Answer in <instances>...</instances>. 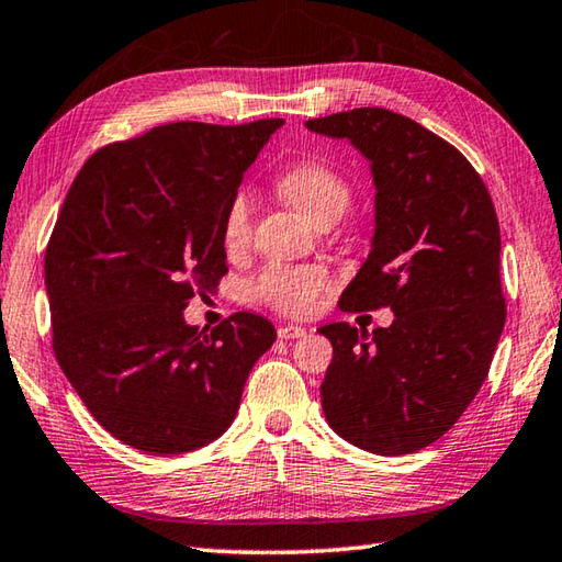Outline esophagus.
Masks as SVG:
<instances>
[{
    "instance_id": "obj_1",
    "label": "esophagus",
    "mask_w": 562,
    "mask_h": 562,
    "mask_svg": "<svg viewBox=\"0 0 562 562\" xmlns=\"http://www.w3.org/2000/svg\"><path fill=\"white\" fill-rule=\"evenodd\" d=\"M305 335V327L301 325H281L279 327V337L281 340H295V337H303Z\"/></svg>"
}]
</instances>
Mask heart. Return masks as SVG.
I'll return each instance as SVG.
<instances>
[{
  "mask_svg": "<svg viewBox=\"0 0 562 562\" xmlns=\"http://www.w3.org/2000/svg\"><path fill=\"white\" fill-rule=\"evenodd\" d=\"M279 193L311 220L321 225L327 220H340L352 203V188L347 178L321 158H303L285 168L277 181ZM251 237V193L237 190L222 217V247L237 254L249 245ZM330 289V277L315 263H269L251 283L254 295L261 303L281 313L303 315L313 311L317 299Z\"/></svg>",
  "mask_w": 562,
  "mask_h": 562,
  "instance_id": "heart-1",
  "label": "heart"
}]
</instances>
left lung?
I'll use <instances>...</instances> for the list:
<instances>
[{"label":"left lung","mask_w":562,"mask_h":562,"mask_svg":"<svg viewBox=\"0 0 562 562\" xmlns=\"http://www.w3.org/2000/svg\"><path fill=\"white\" fill-rule=\"evenodd\" d=\"M347 139L374 176V237L342 291L345 311L394 323L321 327L333 362L321 386L330 428L376 454L428 448L477 396L506 321L499 222L480 173L426 126L381 108L305 122Z\"/></svg>","instance_id":"obj_1"}]
</instances>
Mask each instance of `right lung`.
<instances>
[{
    "label": "right lung",
    "instance_id": "right-lung-1",
    "mask_svg": "<svg viewBox=\"0 0 562 562\" xmlns=\"http://www.w3.org/2000/svg\"><path fill=\"white\" fill-rule=\"evenodd\" d=\"M283 120L164 124L94 151L46 247L53 352L116 440L149 454L207 446L237 416L267 317L188 325L195 293L227 273L222 217Z\"/></svg>",
    "mask_w": 562,
    "mask_h": 562
}]
</instances>
